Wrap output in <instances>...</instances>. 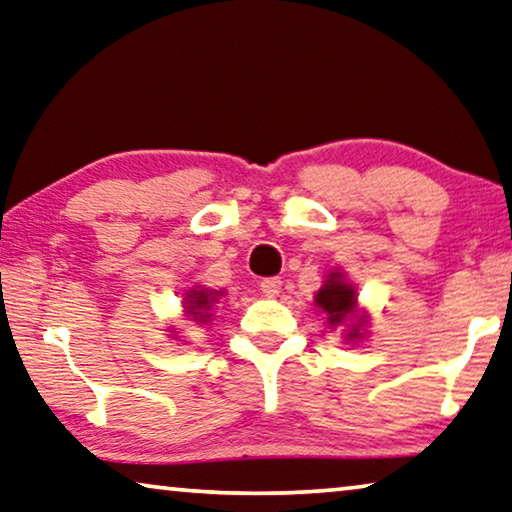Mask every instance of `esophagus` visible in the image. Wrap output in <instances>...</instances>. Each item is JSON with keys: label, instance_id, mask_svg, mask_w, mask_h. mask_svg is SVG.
Returning <instances> with one entry per match:
<instances>
[{"label": "esophagus", "instance_id": "1", "mask_svg": "<svg viewBox=\"0 0 512 512\" xmlns=\"http://www.w3.org/2000/svg\"><path fill=\"white\" fill-rule=\"evenodd\" d=\"M280 287H282L280 278H266V280L259 282V289H262V294L269 296V299H273V296L280 294Z\"/></svg>", "mask_w": 512, "mask_h": 512}]
</instances>
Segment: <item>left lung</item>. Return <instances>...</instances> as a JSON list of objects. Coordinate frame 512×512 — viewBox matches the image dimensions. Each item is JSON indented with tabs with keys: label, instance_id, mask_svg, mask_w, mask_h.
<instances>
[{
	"label": "left lung",
	"instance_id": "obj_1",
	"mask_svg": "<svg viewBox=\"0 0 512 512\" xmlns=\"http://www.w3.org/2000/svg\"><path fill=\"white\" fill-rule=\"evenodd\" d=\"M315 305L326 315V322L329 326H342L349 322V329L345 338L349 342H361L365 338V322H368V315L365 312H358L356 303V287L352 282H347L345 273L342 271H331L326 276L324 285L315 294Z\"/></svg>",
	"mask_w": 512,
	"mask_h": 512
}]
</instances>
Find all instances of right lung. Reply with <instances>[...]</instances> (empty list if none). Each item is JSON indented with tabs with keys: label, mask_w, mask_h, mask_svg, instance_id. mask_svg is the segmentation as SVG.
Here are the masks:
<instances>
[{
	"label": "right lung",
	"mask_w": 512,
	"mask_h": 512,
	"mask_svg": "<svg viewBox=\"0 0 512 512\" xmlns=\"http://www.w3.org/2000/svg\"><path fill=\"white\" fill-rule=\"evenodd\" d=\"M218 296H223V292H213V289H204V287H193L190 292H186V296H183V315L190 317L197 324L209 322L213 303L218 301ZM170 335H177V331H170Z\"/></svg>",
	"instance_id": "add662e5"
}]
</instances>
